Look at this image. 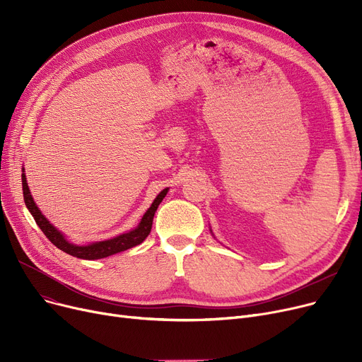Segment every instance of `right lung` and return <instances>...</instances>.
I'll return each instance as SVG.
<instances>
[{
  "label": "right lung",
  "mask_w": 362,
  "mask_h": 362,
  "mask_svg": "<svg viewBox=\"0 0 362 362\" xmlns=\"http://www.w3.org/2000/svg\"><path fill=\"white\" fill-rule=\"evenodd\" d=\"M22 186H23V198H25V204L28 206V210L33 216L36 224L40 226V229L44 232V235L51 240L52 245L57 246V248L64 251L69 255H73V257L81 258V259L105 258V257L126 251L129 248H133V246L142 243L146 239V236L151 233L152 220H154V214L157 211L160 202L164 199V197L168 192V187H165L164 191H161L157 195L154 202H152L151 206L148 208V211L144 214V217H142L141 223L138 224L136 229H133L127 233L119 235V236L108 239V240L93 242V243H89V245H74V243L69 242L62 232L57 230L55 227L44 217V214L41 213L40 208L36 206V204H35V201L30 195L28 182H26L25 168H23V173H22Z\"/></svg>",
  "instance_id": "obj_1"
}]
</instances>
